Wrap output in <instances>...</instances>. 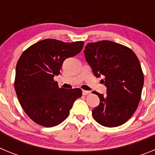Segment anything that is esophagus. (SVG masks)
Returning a JSON list of instances; mask_svg holds the SVG:
<instances>
[{"label":"esophagus","mask_w":155,"mask_h":155,"mask_svg":"<svg viewBox=\"0 0 155 155\" xmlns=\"http://www.w3.org/2000/svg\"><path fill=\"white\" fill-rule=\"evenodd\" d=\"M90 91H85V90H83L82 91V94H84V95H87V94H90Z\"/></svg>","instance_id":"obj_1"}]
</instances>
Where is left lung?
Returning a JSON list of instances; mask_svg holds the SVG:
<instances>
[{"label": "left lung", "instance_id": "obj_1", "mask_svg": "<svg viewBox=\"0 0 155 155\" xmlns=\"http://www.w3.org/2000/svg\"><path fill=\"white\" fill-rule=\"evenodd\" d=\"M86 61L94 76L105 77V95H98L100 103L92 110L93 117L106 127L124 124L138 107L143 85V74L136 54L131 49L109 40L87 43Z\"/></svg>", "mask_w": 155, "mask_h": 155}]
</instances>
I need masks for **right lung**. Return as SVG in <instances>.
<instances>
[{
  "mask_svg": "<svg viewBox=\"0 0 155 155\" xmlns=\"http://www.w3.org/2000/svg\"><path fill=\"white\" fill-rule=\"evenodd\" d=\"M84 44L46 39L22 53L16 65L15 89L22 109L35 123L45 127L59 125L81 97V89L60 88L53 77L59 75L65 59L80 53Z\"/></svg>",
  "mask_w": 155,
  "mask_h": 155,
  "instance_id": "obj_1",
  "label": "right lung"
}]
</instances>
